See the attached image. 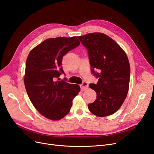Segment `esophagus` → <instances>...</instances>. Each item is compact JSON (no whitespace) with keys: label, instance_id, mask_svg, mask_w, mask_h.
<instances>
[{"label":"esophagus","instance_id":"34e87169","mask_svg":"<svg viewBox=\"0 0 154 154\" xmlns=\"http://www.w3.org/2000/svg\"><path fill=\"white\" fill-rule=\"evenodd\" d=\"M80 87H81V90H82V91H84L87 90V88H88V83H87V82H83V83H82V84L80 85Z\"/></svg>","mask_w":154,"mask_h":154}]
</instances>
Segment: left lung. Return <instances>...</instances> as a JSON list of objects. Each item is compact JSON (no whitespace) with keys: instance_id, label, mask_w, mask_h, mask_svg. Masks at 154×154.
<instances>
[{"instance_id":"left-lung-1","label":"left lung","mask_w":154,"mask_h":154,"mask_svg":"<svg viewBox=\"0 0 154 154\" xmlns=\"http://www.w3.org/2000/svg\"><path fill=\"white\" fill-rule=\"evenodd\" d=\"M88 51L91 72L98 78L90 88L97 94L88 110L99 117L114 114L127 96L130 67L127 54L110 37L101 32L78 36Z\"/></svg>"}]
</instances>
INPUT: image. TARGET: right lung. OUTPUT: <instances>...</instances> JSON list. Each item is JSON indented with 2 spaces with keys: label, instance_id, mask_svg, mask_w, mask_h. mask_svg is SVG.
I'll use <instances>...</instances> for the list:
<instances>
[{
  "label": "right lung",
  "instance_id": "obj_1",
  "mask_svg": "<svg viewBox=\"0 0 154 154\" xmlns=\"http://www.w3.org/2000/svg\"><path fill=\"white\" fill-rule=\"evenodd\" d=\"M80 44L76 36L51 38L36 46L27 57L24 79L27 95L35 109L49 119L66 116L80 91L79 85L56 81L64 74L63 57Z\"/></svg>",
  "mask_w": 154,
  "mask_h": 154
}]
</instances>
